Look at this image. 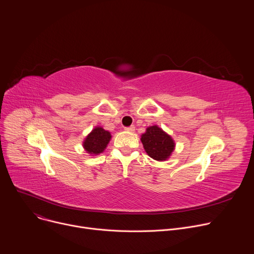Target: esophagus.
I'll use <instances>...</instances> for the list:
<instances>
[{
    "label": "esophagus",
    "instance_id": "esophagus-1",
    "mask_svg": "<svg viewBox=\"0 0 254 254\" xmlns=\"http://www.w3.org/2000/svg\"><path fill=\"white\" fill-rule=\"evenodd\" d=\"M127 131H129V132H133L134 131V127L133 126H130V127H126L125 128Z\"/></svg>",
    "mask_w": 254,
    "mask_h": 254
}]
</instances>
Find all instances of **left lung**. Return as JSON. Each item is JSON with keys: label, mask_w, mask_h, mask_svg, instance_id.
Listing matches in <instances>:
<instances>
[{"label": "left lung", "mask_w": 254, "mask_h": 254, "mask_svg": "<svg viewBox=\"0 0 254 254\" xmlns=\"http://www.w3.org/2000/svg\"><path fill=\"white\" fill-rule=\"evenodd\" d=\"M141 142L147 154L156 161H166L175 149V142L170 134L158 126H151L141 135Z\"/></svg>", "instance_id": "1"}]
</instances>
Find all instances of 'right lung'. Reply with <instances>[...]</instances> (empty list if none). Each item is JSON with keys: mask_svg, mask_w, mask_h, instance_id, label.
<instances>
[{"mask_svg": "<svg viewBox=\"0 0 254 254\" xmlns=\"http://www.w3.org/2000/svg\"><path fill=\"white\" fill-rule=\"evenodd\" d=\"M111 133L101 127H95L88 133L83 141L84 150L91 156H96L104 152L109 141Z\"/></svg>", "mask_w": 254, "mask_h": 254, "instance_id": "add662e5", "label": "right lung"}]
</instances>
